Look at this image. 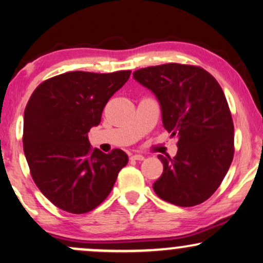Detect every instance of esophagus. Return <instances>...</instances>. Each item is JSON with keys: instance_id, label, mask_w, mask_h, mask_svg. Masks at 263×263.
<instances>
[{"instance_id": "34e87169", "label": "esophagus", "mask_w": 263, "mask_h": 263, "mask_svg": "<svg viewBox=\"0 0 263 263\" xmlns=\"http://www.w3.org/2000/svg\"><path fill=\"white\" fill-rule=\"evenodd\" d=\"M130 158L132 160H137V161H142L144 160V156H142V155H140V154H134V155H132L130 156Z\"/></svg>"}]
</instances>
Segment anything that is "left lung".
I'll return each mask as SVG.
<instances>
[{"label":"left lung","mask_w":263,"mask_h":263,"mask_svg":"<svg viewBox=\"0 0 263 263\" xmlns=\"http://www.w3.org/2000/svg\"><path fill=\"white\" fill-rule=\"evenodd\" d=\"M133 77L157 97L162 122L178 139L173 158H158V197L180 207L202 203L221 185L234 156V125L217 80L203 68L179 63L141 68Z\"/></svg>","instance_id":"1"}]
</instances>
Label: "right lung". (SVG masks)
<instances>
[{
    "mask_svg": "<svg viewBox=\"0 0 263 263\" xmlns=\"http://www.w3.org/2000/svg\"><path fill=\"white\" fill-rule=\"evenodd\" d=\"M130 73L68 72L45 80L31 93L23 148L35 184L58 209L76 215L96 209L128 163L119 148L92 150L87 133L100 124L103 107Z\"/></svg>",
    "mask_w": 263,
    "mask_h": 263,
    "instance_id": "add662e5",
    "label": "right lung"
}]
</instances>
